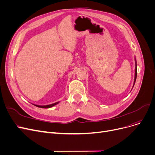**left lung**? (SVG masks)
I'll list each match as a JSON object with an SVG mask.
<instances>
[{
	"label": "left lung",
	"instance_id": "obj_1",
	"mask_svg": "<svg viewBox=\"0 0 155 155\" xmlns=\"http://www.w3.org/2000/svg\"><path fill=\"white\" fill-rule=\"evenodd\" d=\"M135 63H136V68H135V77H134V85L133 87L135 84L136 80V78H137V62H136V59L135 58Z\"/></svg>",
	"mask_w": 155,
	"mask_h": 155
}]
</instances>
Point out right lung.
I'll return each instance as SVG.
<instances>
[{"label":"right lung","instance_id":"obj_1","mask_svg":"<svg viewBox=\"0 0 155 155\" xmlns=\"http://www.w3.org/2000/svg\"><path fill=\"white\" fill-rule=\"evenodd\" d=\"M59 103V101L58 102H56L55 103H53V104H48V105H44V106H40V105H37V104H33L35 105V106L37 107H42V108H49V107H51L54 106H55L56 104H58V103Z\"/></svg>","mask_w":155,"mask_h":155}]
</instances>
